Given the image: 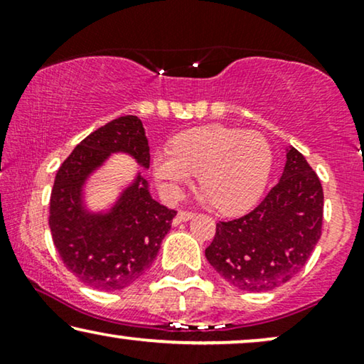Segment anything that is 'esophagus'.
Instances as JSON below:
<instances>
[{
  "label": "esophagus",
  "mask_w": 364,
  "mask_h": 364,
  "mask_svg": "<svg viewBox=\"0 0 364 364\" xmlns=\"http://www.w3.org/2000/svg\"><path fill=\"white\" fill-rule=\"evenodd\" d=\"M192 215L193 213L192 212H187V210H181L177 213V217L173 218V223H176V225H178V223H182V222H187V220H191L192 218Z\"/></svg>",
  "instance_id": "1"
}]
</instances>
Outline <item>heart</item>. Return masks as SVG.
<instances>
[{
    "mask_svg": "<svg viewBox=\"0 0 364 364\" xmlns=\"http://www.w3.org/2000/svg\"><path fill=\"white\" fill-rule=\"evenodd\" d=\"M272 159V146L262 132L212 124L178 134L172 151L154 154L152 172L168 200H178L198 173L203 200L233 213L260 197Z\"/></svg>",
    "mask_w": 364,
    "mask_h": 364,
    "instance_id": "b5f03b06",
    "label": "heart"
}]
</instances>
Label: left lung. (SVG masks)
Instances as JSON below:
<instances>
[{
	"instance_id": "1",
	"label": "left lung",
	"mask_w": 364,
	"mask_h": 364,
	"mask_svg": "<svg viewBox=\"0 0 364 364\" xmlns=\"http://www.w3.org/2000/svg\"><path fill=\"white\" fill-rule=\"evenodd\" d=\"M323 188L295 147L280 181L250 213L218 222L205 257L218 275L245 291H268L305 267L321 237Z\"/></svg>"
}]
</instances>
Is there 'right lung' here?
I'll use <instances>...</instances> for the list:
<instances>
[{
  "instance_id": "right-lung-1",
  "label": "right lung",
  "mask_w": 364,
  "mask_h": 364,
  "mask_svg": "<svg viewBox=\"0 0 364 364\" xmlns=\"http://www.w3.org/2000/svg\"><path fill=\"white\" fill-rule=\"evenodd\" d=\"M111 154H127L149 168V141L137 116L114 119L76 146L59 167L49 202V228L64 267L104 291L129 287L152 265L177 215L154 200L141 172L106 210L87 208L86 182Z\"/></svg>"
}]
</instances>
